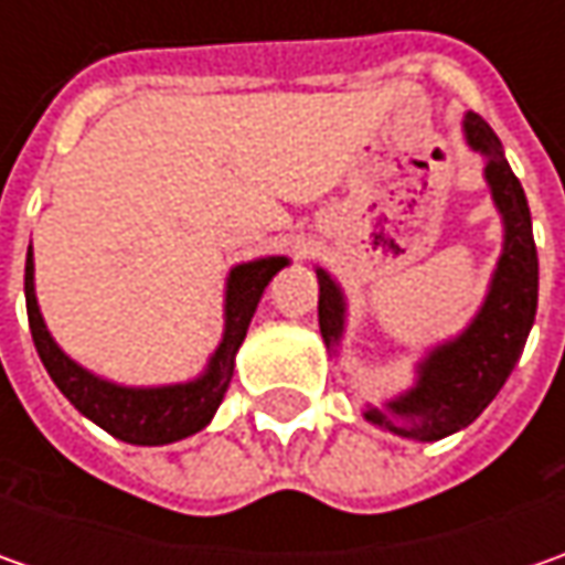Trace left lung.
<instances>
[{
	"label": "left lung",
	"mask_w": 565,
	"mask_h": 565,
	"mask_svg": "<svg viewBox=\"0 0 565 565\" xmlns=\"http://www.w3.org/2000/svg\"><path fill=\"white\" fill-rule=\"evenodd\" d=\"M468 150L484 160V182L503 223V250L490 276L481 308L459 337L430 345L415 364V383L380 405H364V422L405 440L434 444L475 422L512 374L532 333L537 311V248L525 191L512 175L503 143L475 113L462 119ZM320 301L317 320L327 352L345 337V292L323 267H317Z\"/></svg>",
	"instance_id": "left-lung-1"
}]
</instances>
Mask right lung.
Returning <instances> with one entry per match:
<instances>
[{
    "instance_id": "add662e5",
    "label": "right lung",
    "mask_w": 565,
    "mask_h": 565,
    "mask_svg": "<svg viewBox=\"0 0 565 565\" xmlns=\"http://www.w3.org/2000/svg\"><path fill=\"white\" fill-rule=\"evenodd\" d=\"M289 267V257H257L248 264H235L226 276V301H223V339L206 359V367L198 377L185 383H163V386H125L87 371L84 364L68 359L36 305L33 286V248H28L24 264V298H28V320L36 355L43 361L46 374L62 390V396L75 405L84 418L113 434L116 440L135 446H166L185 440L191 434L204 430L213 422L220 402L226 396L235 355L245 342L248 323L264 289L270 286L276 273Z\"/></svg>"
}]
</instances>
